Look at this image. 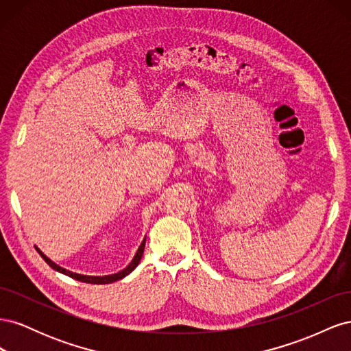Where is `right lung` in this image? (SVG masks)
<instances>
[{
	"label": "right lung",
	"mask_w": 351,
	"mask_h": 351,
	"mask_svg": "<svg viewBox=\"0 0 351 351\" xmlns=\"http://www.w3.org/2000/svg\"><path fill=\"white\" fill-rule=\"evenodd\" d=\"M145 241H146V239L142 241V244L139 246V249H137V252H136V254H134L133 261L129 263V267L124 268V269H123V271H120V272H117V274H112V275H105V277H90V275H80V274H76V272L67 271V269H64V268L58 267V265L52 262L51 259H48V258L45 256V254L42 253L38 247H36V250H38V253L40 254L42 258H44V261L49 265V267H51L52 269H56V271H58V272H61V274H64V275H69V277H71V278H74V280L82 281V282H89V284H110V282H114V281H119V280L124 278L125 275H129V274H130V272L137 267V265H139V262H141V259H142L143 250H145Z\"/></svg>",
	"instance_id": "add662e5"
}]
</instances>
